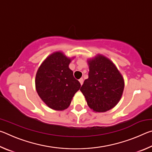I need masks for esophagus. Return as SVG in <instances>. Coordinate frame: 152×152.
Instances as JSON below:
<instances>
[{
    "instance_id": "1",
    "label": "esophagus",
    "mask_w": 152,
    "mask_h": 152,
    "mask_svg": "<svg viewBox=\"0 0 152 152\" xmlns=\"http://www.w3.org/2000/svg\"><path fill=\"white\" fill-rule=\"evenodd\" d=\"M79 82H80V83L81 85H82V84H83V82H84V79L82 78H81L79 80Z\"/></svg>"
}]
</instances>
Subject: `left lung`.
Listing matches in <instances>:
<instances>
[{"mask_svg":"<svg viewBox=\"0 0 152 152\" xmlns=\"http://www.w3.org/2000/svg\"><path fill=\"white\" fill-rule=\"evenodd\" d=\"M88 78L80 91L88 107L95 112H106L119 102L124 90V80L117 67L105 56L98 54L88 60Z\"/></svg>","mask_w":152,"mask_h":152,"instance_id":"8db88e82","label":"left lung"}]
</instances>
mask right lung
<instances>
[{
	"instance_id": "1",
	"label": "right lung",
	"mask_w": 152,
	"mask_h": 152,
	"mask_svg": "<svg viewBox=\"0 0 152 152\" xmlns=\"http://www.w3.org/2000/svg\"><path fill=\"white\" fill-rule=\"evenodd\" d=\"M70 62V58L61 51H56L43 61L36 74V91L41 99L51 109H67L80 88V83L69 68Z\"/></svg>"
}]
</instances>
